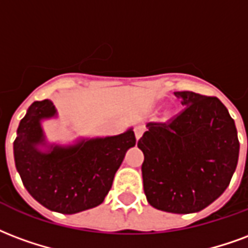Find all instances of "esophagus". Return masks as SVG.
Returning a JSON list of instances; mask_svg holds the SVG:
<instances>
[{
	"instance_id": "34e87169",
	"label": "esophagus",
	"mask_w": 248,
	"mask_h": 248,
	"mask_svg": "<svg viewBox=\"0 0 248 248\" xmlns=\"http://www.w3.org/2000/svg\"><path fill=\"white\" fill-rule=\"evenodd\" d=\"M143 133H144V126H137V127H135V138L140 139Z\"/></svg>"
}]
</instances>
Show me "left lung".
<instances>
[{
	"label": "left lung",
	"mask_w": 248,
	"mask_h": 248,
	"mask_svg": "<svg viewBox=\"0 0 248 248\" xmlns=\"http://www.w3.org/2000/svg\"><path fill=\"white\" fill-rule=\"evenodd\" d=\"M181 110L168 122L148 124L138 140L148 203L176 214L202 210L226 189L236 168L234 119L217 97L176 92Z\"/></svg>",
	"instance_id": "obj_1"
}]
</instances>
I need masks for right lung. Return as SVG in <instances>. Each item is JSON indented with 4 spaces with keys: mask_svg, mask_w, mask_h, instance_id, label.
<instances>
[{
    "mask_svg": "<svg viewBox=\"0 0 248 248\" xmlns=\"http://www.w3.org/2000/svg\"><path fill=\"white\" fill-rule=\"evenodd\" d=\"M56 115L52 101L32 102L14 140V160L27 192L52 212L88 210L104 202L126 151L137 139L133 129L115 137L82 139L73 146H46L40 121Z\"/></svg>",
    "mask_w": 248,
    "mask_h": 248,
    "instance_id": "1",
    "label": "right lung"
}]
</instances>
